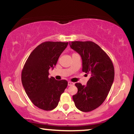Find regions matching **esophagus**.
Wrapping results in <instances>:
<instances>
[{"label": "esophagus", "instance_id": "esophagus-1", "mask_svg": "<svg viewBox=\"0 0 134 134\" xmlns=\"http://www.w3.org/2000/svg\"><path fill=\"white\" fill-rule=\"evenodd\" d=\"M74 84V83H73L72 82H70V81H69L68 82V85L69 86H71V85H73Z\"/></svg>", "mask_w": 134, "mask_h": 134}]
</instances>
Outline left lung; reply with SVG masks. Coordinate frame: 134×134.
<instances>
[{
  "instance_id": "left-lung-1",
  "label": "left lung",
  "mask_w": 134,
  "mask_h": 134,
  "mask_svg": "<svg viewBox=\"0 0 134 134\" xmlns=\"http://www.w3.org/2000/svg\"><path fill=\"white\" fill-rule=\"evenodd\" d=\"M70 47L82 59V71L91 77L87 86L75 83L78 91L73 96L77 109L90 112L104 102L109 93L114 79L112 60L100 47L92 41H72Z\"/></svg>"
}]
</instances>
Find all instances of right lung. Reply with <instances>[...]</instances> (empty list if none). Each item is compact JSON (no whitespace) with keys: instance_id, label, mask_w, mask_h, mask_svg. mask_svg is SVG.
<instances>
[{"instance_id":"add662e5","label":"right lung","mask_w":134,"mask_h":134,"mask_svg":"<svg viewBox=\"0 0 134 134\" xmlns=\"http://www.w3.org/2000/svg\"><path fill=\"white\" fill-rule=\"evenodd\" d=\"M69 43L46 41L38 45L27 59L21 72V82L25 92L37 107L51 111L57 107L67 88L65 80L49 77V70L56 65L59 56Z\"/></svg>"}]
</instances>
